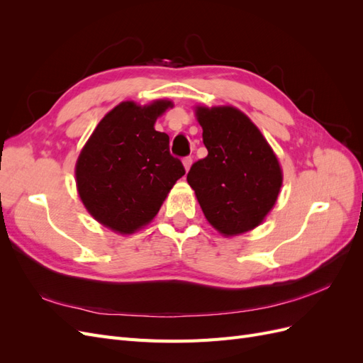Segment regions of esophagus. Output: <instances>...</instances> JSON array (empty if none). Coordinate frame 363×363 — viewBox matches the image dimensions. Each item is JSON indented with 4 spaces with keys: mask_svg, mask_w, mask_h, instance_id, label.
Wrapping results in <instances>:
<instances>
[{
    "mask_svg": "<svg viewBox=\"0 0 363 363\" xmlns=\"http://www.w3.org/2000/svg\"><path fill=\"white\" fill-rule=\"evenodd\" d=\"M191 164H192V157H191V156H188V157H184V159H183V167H184V169H186V171H189Z\"/></svg>",
    "mask_w": 363,
    "mask_h": 363,
    "instance_id": "obj_1",
    "label": "esophagus"
}]
</instances>
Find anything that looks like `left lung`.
<instances>
[{
  "label": "left lung",
  "instance_id": "1",
  "mask_svg": "<svg viewBox=\"0 0 363 363\" xmlns=\"http://www.w3.org/2000/svg\"><path fill=\"white\" fill-rule=\"evenodd\" d=\"M207 156L195 162L188 183L206 219L235 236L257 227L276 204L281 169L250 118L232 106L196 107Z\"/></svg>",
  "mask_w": 363,
  "mask_h": 363
}]
</instances>
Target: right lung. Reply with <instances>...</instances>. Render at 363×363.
Instances as JSON below:
<instances>
[{
	"mask_svg": "<svg viewBox=\"0 0 363 363\" xmlns=\"http://www.w3.org/2000/svg\"><path fill=\"white\" fill-rule=\"evenodd\" d=\"M172 103L118 104L96 125L75 164L77 189L98 223L130 235L159 212L184 168L155 123Z\"/></svg>",
	"mask_w": 363,
	"mask_h": 363,
	"instance_id": "obj_1",
	"label": "right lung"
}]
</instances>
